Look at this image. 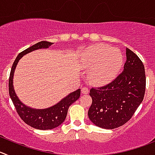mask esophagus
I'll use <instances>...</instances> for the list:
<instances>
[{
  "label": "esophagus",
  "mask_w": 155,
  "mask_h": 155,
  "mask_svg": "<svg viewBox=\"0 0 155 155\" xmlns=\"http://www.w3.org/2000/svg\"><path fill=\"white\" fill-rule=\"evenodd\" d=\"M82 94H88L89 93V89L87 87H82Z\"/></svg>",
  "instance_id": "esophagus-1"
}]
</instances>
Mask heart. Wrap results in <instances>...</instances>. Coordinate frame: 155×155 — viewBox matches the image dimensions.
Here are the masks:
<instances>
[{
    "mask_svg": "<svg viewBox=\"0 0 155 155\" xmlns=\"http://www.w3.org/2000/svg\"><path fill=\"white\" fill-rule=\"evenodd\" d=\"M123 62L121 52L104 44H95L87 48L82 54L80 66L90 69L89 79L94 84H105L112 80Z\"/></svg>",
    "mask_w": 155,
    "mask_h": 155,
    "instance_id": "heart-1",
    "label": "heart"
}]
</instances>
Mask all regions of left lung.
<instances>
[{"label": "left lung", "instance_id": "1", "mask_svg": "<svg viewBox=\"0 0 155 155\" xmlns=\"http://www.w3.org/2000/svg\"><path fill=\"white\" fill-rule=\"evenodd\" d=\"M124 70L105 86L92 88L88 115L92 123L113 129L131 119L143 101L146 86L144 66L134 52L126 48Z\"/></svg>", "mask_w": 155, "mask_h": 155}]
</instances>
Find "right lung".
<instances>
[{"label":"right lung","mask_w":155,"mask_h":155,"mask_svg":"<svg viewBox=\"0 0 155 155\" xmlns=\"http://www.w3.org/2000/svg\"><path fill=\"white\" fill-rule=\"evenodd\" d=\"M53 43L48 41L39 42L19 53L13 63L9 77V95L17 114L26 124L40 130L53 129L61 125L66 119L69 107L80 96V89H79L75 92H71L56 105L44 109H37L27 106L17 96L13 86V79L16 66L20 59L27 53L39 49L48 48Z\"/></svg>","instance_id":"obj_1"}]
</instances>
